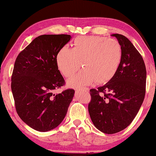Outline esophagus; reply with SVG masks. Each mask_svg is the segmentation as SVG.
Instances as JSON below:
<instances>
[{
  "label": "esophagus",
  "instance_id": "esophagus-1",
  "mask_svg": "<svg viewBox=\"0 0 156 156\" xmlns=\"http://www.w3.org/2000/svg\"><path fill=\"white\" fill-rule=\"evenodd\" d=\"M81 89L83 90H85V91H89V89L87 88V87H82Z\"/></svg>",
  "mask_w": 156,
  "mask_h": 156
}]
</instances>
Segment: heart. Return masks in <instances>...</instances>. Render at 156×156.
<instances>
[{
  "label": "heart",
  "mask_w": 156,
  "mask_h": 156,
  "mask_svg": "<svg viewBox=\"0 0 156 156\" xmlns=\"http://www.w3.org/2000/svg\"><path fill=\"white\" fill-rule=\"evenodd\" d=\"M122 59V48L117 39L98 36L78 37L73 41V49L66 46L56 55V66L60 73L70 78L80 69L84 68L68 80L72 87L107 83L114 77Z\"/></svg>",
  "instance_id": "obj_1"
}]
</instances>
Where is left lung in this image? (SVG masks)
I'll return each mask as SVG.
<instances>
[{
	"label": "left lung",
	"mask_w": 156,
	"mask_h": 156,
	"mask_svg": "<svg viewBox=\"0 0 156 156\" xmlns=\"http://www.w3.org/2000/svg\"><path fill=\"white\" fill-rule=\"evenodd\" d=\"M122 48V59L114 77L107 83L91 89L90 117L98 129L112 134L126 129L136 116L146 94V69L144 59L133 44L114 34Z\"/></svg>",
	"instance_id": "left-lung-1"
}]
</instances>
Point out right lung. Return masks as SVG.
<instances>
[{"mask_svg":"<svg viewBox=\"0 0 156 156\" xmlns=\"http://www.w3.org/2000/svg\"><path fill=\"white\" fill-rule=\"evenodd\" d=\"M71 39L69 34H43L18 54L11 77L17 115L31 128L48 131L64 119L75 90L54 91L65 85L56 66L59 50Z\"/></svg>","mask_w":156,"mask_h":156,"instance_id":"obj_1","label":"right lung"}]
</instances>
